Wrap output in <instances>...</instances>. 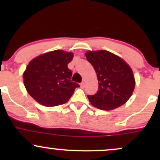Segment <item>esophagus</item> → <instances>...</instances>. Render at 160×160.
I'll use <instances>...</instances> for the list:
<instances>
[{"label":"esophagus","instance_id":"34e87169","mask_svg":"<svg viewBox=\"0 0 160 160\" xmlns=\"http://www.w3.org/2000/svg\"><path fill=\"white\" fill-rule=\"evenodd\" d=\"M80 87H81V88L84 87V82H82L81 83H80Z\"/></svg>","mask_w":160,"mask_h":160}]
</instances>
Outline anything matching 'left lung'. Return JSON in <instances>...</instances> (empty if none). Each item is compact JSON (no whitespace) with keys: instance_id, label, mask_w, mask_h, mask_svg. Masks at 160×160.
Listing matches in <instances>:
<instances>
[{"instance_id":"left-lung-1","label":"left lung","mask_w":160,"mask_h":160,"mask_svg":"<svg viewBox=\"0 0 160 160\" xmlns=\"http://www.w3.org/2000/svg\"><path fill=\"white\" fill-rule=\"evenodd\" d=\"M86 57L94 68L98 80V92L87 95L89 102L104 111L113 110L126 103L135 85L131 68L120 57L106 50L88 51Z\"/></svg>"}]
</instances>
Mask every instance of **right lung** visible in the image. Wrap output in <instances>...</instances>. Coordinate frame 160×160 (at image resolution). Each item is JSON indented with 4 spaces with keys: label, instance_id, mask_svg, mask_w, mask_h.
Instances as JSON below:
<instances>
[{
    "label": "right lung",
    "instance_id": "obj_1",
    "mask_svg": "<svg viewBox=\"0 0 160 160\" xmlns=\"http://www.w3.org/2000/svg\"><path fill=\"white\" fill-rule=\"evenodd\" d=\"M73 57L72 52L55 50L32 60L23 74L28 94L47 107L66 103L80 86L71 80L72 71L68 68Z\"/></svg>",
    "mask_w": 160,
    "mask_h": 160
}]
</instances>
